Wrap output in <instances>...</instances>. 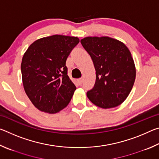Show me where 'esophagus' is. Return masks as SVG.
<instances>
[{
  "label": "esophagus",
  "instance_id": "esophagus-1",
  "mask_svg": "<svg viewBox=\"0 0 159 159\" xmlns=\"http://www.w3.org/2000/svg\"><path fill=\"white\" fill-rule=\"evenodd\" d=\"M78 83H79V85H81L82 83H83V79H78Z\"/></svg>",
  "mask_w": 159,
  "mask_h": 159
}]
</instances>
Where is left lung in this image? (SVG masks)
<instances>
[{"label":"left lung","mask_w":159,"mask_h":159,"mask_svg":"<svg viewBox=\"0 0 159 159\" xmlns=\"http://www.w3.org/2000/svg\"><path fill=\"white\" fill-rule=\"evenodd\" d=\"M80 43L96 71L95 85L87 92L88 99L103 109L120 105L135 80V66L130 50L122 42L107 36L86 37Z\"/></svg>","instance_id":"1"}]
</instances>
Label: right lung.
I'll list each match as a JSON object with an SVG mask.
<instances>
[{
  "instance_id": "1",
  "label": "right lung",
  "mask_w": 159,
  "mask_h": 159,
  "mask_svg": "<svg viewBox=\"0 0 159 159\" xmlns=\"http://www.w3.org/2000/svg\"><path fill=\"white\" fill-rule=\"evenodd\" d=\"M77 37L53 35L34 41L21 64L25 93L40 111L55 114L68 105L76 87L67 75L66 59Z\"/></svg>"
}]
</instances>
